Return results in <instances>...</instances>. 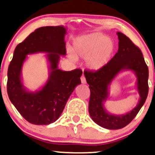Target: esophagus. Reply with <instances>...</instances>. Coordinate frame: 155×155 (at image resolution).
Listing matches in <instances>:
<instances>
[{
	"label": "esophagus",
	"mask_w": 155,
	"mask_h": 155,
	"mask_svg": "<svg viewBox=\"0 0 155 155\" xmlns=\"http://www.w3.org/2000/svg\"><path fill=\"white\" fill-rule=\"evenodd\" d=\"M81 83H83V84H85V83H86V80H85V78L84 77V76H82L81 77Z\"/></svg>",
	"instance_id": "1"
}]
</instances>
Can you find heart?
Listing matches in <instances>:
<instances>
[{
	"label": "heart",
	"mask_w": 155,
	"mask_h": 155,
	"mask_svg": "<svg viewBox=\"0 0 155 155\" xmlns=\"http://www.w3.org/2000/svg\"><path fill=\"white\" fill-rule=\"evenodd\" d=\"M114 41L101 32L79 36L72 43L69 58L73 61L78 57L86 59V66L91 70H99L108 64L114 52Z\"/></svg>",
	"instance_id": "b5f03b06"
}]
</instances>
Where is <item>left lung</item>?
I'll list each match as a JSON object with an SVG mask.
<instances>
[{
    "instance_id": "obj_1",
    "label": "left lung",
    "mask_w": 155,
    "mask_h": 155,
    "mask_svg": "<svg viewBox=\"0 0 155 155\" xmlns=\"http://www.w3.org/2000/svg\"><path fill=\"white\" fill-rule=\"evenodd\" d=\"M117 35L119 40L118 51L114 57L99 70L84 72L91 91L89 114L96 124L110 130L120 129L128 125L145 103L149 92V69L142 53L126 35L120 32H117ZM125 70L132 71L135 74L139 102L127 114L113 115L106 110L104 102L109 96L108 90L112 81L118 74Z\"/></svg>"
}]
</instances>
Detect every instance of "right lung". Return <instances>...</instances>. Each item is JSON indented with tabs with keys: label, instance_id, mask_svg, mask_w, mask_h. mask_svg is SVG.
Here are the masks:
<instances>
[{
	"label": "right lung",
	"instance_id": "add662e5",
	"mask_svg": "<svg viewBox=\"0 0 155 155\" xmlns=\"http://www.w3.org/2000/svg\"><path fill=\"white\" fill-rule=\"evenodd\" d=\"M64 26L40 27L16 47L8 69V98L21 115L35 125H48L59 119L67 100L81 84V70L63 71L58 68L60 56L66 55ZM47 53L49 76L39 90L30 92L23 84L21 70L27 55Z\"/></svg>",
	"mask_w": 155,
	"mask_h": 155
}]
</instances>
